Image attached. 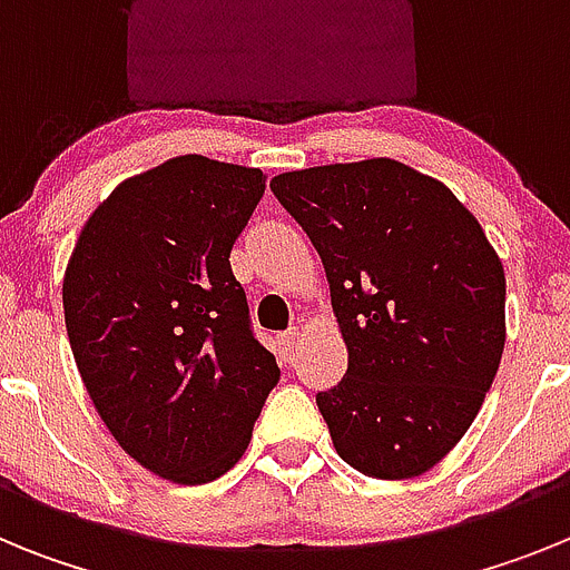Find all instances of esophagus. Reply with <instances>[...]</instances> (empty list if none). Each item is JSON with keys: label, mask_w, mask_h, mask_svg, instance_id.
I'll return each instance as SVG.
<instances>
[{"label": "esophagus", "mask_w": 570, "mask_h": 570, "mask_svg": "<svg viewBox=\"0 0 570 570\" xmlns=\"http://www.w3.org/2000/svg\"><path fill=\"white\" fill-rule=\"evenodd\" d=\"M279 345H282V354H285V356H294L296 345H299V331H296V328L285 331V334L279 336Z\"/></svg>", "instance_id": "1"}]
</instances>
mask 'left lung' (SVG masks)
<instances>
[{"label":"left lung","instance_id":"8db88e82","mask_svg":"<svg viewBox=\"0 0 570 570\" xmlns=\"http://www.w3.org/2000/svg\"><path fill=\"white\" fill-rule=\"evenodd\" d=\"M271 190L314 242L347 347L316 396L336 454L374 480L431 471L500 371V254L448 185L387 156L288 170Z\"/></svg>","mask_w":570,"mask_h":570}]
</instances>
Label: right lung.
Instances as JSON below:
<instances>
[{
    "mask_svg": "<svg viewBox=\"0 0 570 570\" xmlns=\"http://www.w3.org/2000/svg\"><path fill=\"white\" fill-rule=\"evenodd\" d=\"M265 183L259 168L174 156L116 185L65 265V328L97 414L176 485L230 471L279 382L230 271Z\"/></svg>",
    "mask_w": 570,
    "mask_h": 570,
    "instance_id": "right-lung-1",
    "label": "right lung"
}]
</instances>
